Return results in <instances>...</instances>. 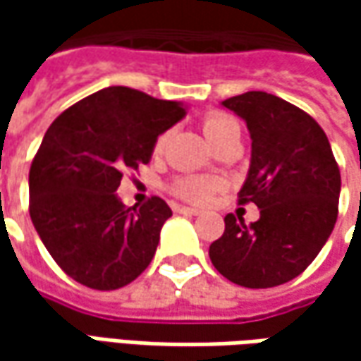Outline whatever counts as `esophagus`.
Returning a JSON list of instances; mask_svg holds the SVG:
<instances>
[{
  "instance_id": "34e87169",
  "label": "esophagus",
  "mask_w": 361,
  "mask_h": 361,
  "mask_svg": "<svg viewBox=\"0 0 361 361\" xmlns=\"http://www.w3.org/2000/svg\"><path fill=\"white\" fill-rule=\"evenodd\" d=\"M176 211H178V213H183V215H190V216L201 215V211H199V209H190V207H176Z\"/></svg>"
}]
</instances>
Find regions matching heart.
Returning a JSON list of instances; mask_svg holds the SVG:
<instances>
[{"mask_svg":"<svg viewBox=\"0 0 361 361\" xmlns=\"http://www.w3.org/2000/svg\"><path fill=\"white\" fill-rule=\"evenodd\" d=\"M202 132L204 136L209 138V142L215 146L219 145L221 140L229 138L233 134H241V128H239V122L233 118V116H227V114H221V112H213L209 116H204L202 120ZM164 142V138H160L157 148H160ZM215 183L209 180V178H199V176H187V178H180L176 185H174V192L183 199L192 202H204L215 190Z\"/></svg>","mask_w":361,"mask_h":361,"instance_id":"heart-1","label":"heart"}]
</instances>
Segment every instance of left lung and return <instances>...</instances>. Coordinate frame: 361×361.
I'll return each instance as SVG.
<instances>
[{"label":"left lung","instance_id":"left-lung-1","mask_svg":"<svg viewBox=\"0 0 361 361\" xmlns=\"http://www.w3.org/2000/svg\"><path fill=\"white\" fill-rule=\"evenodd\" d=\"M245 120L251 164L239 202H255L249 227L225 216V233L209 247L215 269L233 283L267 289L287 283L329 239L341 176L326 132L315 120L267 92H245L221 102Z\"/></svg>","mask_w":361,"mask_h":361}]
</instances>
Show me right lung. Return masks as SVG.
I'll use <instances>...</instances> for the list:
<instances>
[{"label":"right lung","mask_w":361,"mask_h":361,"mask_svg":"<svg viewBox=\"0 0 361 361\" xmlns=\"http://www.w3.org/2000/svg\"><path fill=\"white\" fill-rule=\"evenodd\" d=\"M185 116L183 102L110 86L51 122L30 169V216L78 283L112 291L150 265L173 211L159 197L126 207L116 188L122 173L148 164L160 134Z\"/></svg>","instance_id":"add662e5"}]
</instances>
